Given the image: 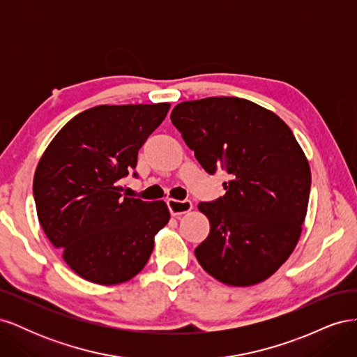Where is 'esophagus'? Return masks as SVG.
<instances>
[{
  "label": "esophagus",
  "mask_w": 357,
  "mask_h": 357,
  "mask_svg": "<svg viewBox=\"0 0 357 357\" xmlns=\"http://www.w3.org/2000/svg\"><path fill=\"white\" fill-rule=\"evenodd\" d=\"M167 205H168V208L172 215H180V214H185L192 210V202L189 199L180 201V199L169 198V199H167Z\"/></svg>",
  "instance_id": "obj_1"
}]
</instances>
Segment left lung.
Wrapping results in <instances>:
<instances>
[{"mask_svg": "<svg viewBox=\"0 0 357 357\" xmlns=\"http://www.w3.org/2000/svg\"><path fill=\"white\" fill-rule=\"evenodd\" d=\"M171 122L208 174L222 168L231 177L223 197L198 205L210 220L198 262L225 284L264 282L294 252L307 214L311 172L294 132L235 96L180 102Z\"/></svg>", "mask_w": 357, "mask_h": 357, "instance_id": "1", "label": "left lung"}]
</instances>
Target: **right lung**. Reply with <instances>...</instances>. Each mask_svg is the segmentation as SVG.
I'll return each instance as SVG.
<instances>
[{
	"label": "right lung",
	"instance_id": "add662e5",
	"mask_svg": "<svg viewBox=\"0 0 357 357\" xmlns=\"http://www.w3.org/2000/svg\"><path fill=\"white\" fill-rule=\"evenodd\" d=\"M168 110V102L96 105L74 116L38 162L32 190L41 228L88 282L137 275L169 220L164 201L128 198L121 185Z\"/></svg>",
	"mask_w": 357,
	"mask_h": 357
}]
</instances>
